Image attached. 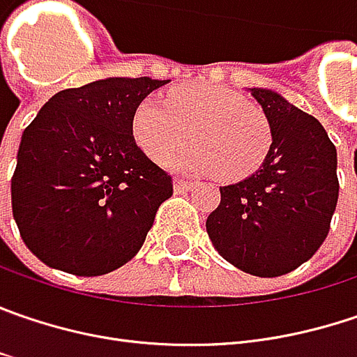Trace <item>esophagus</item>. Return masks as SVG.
<instances>
[{
    "instance_id": "1",
    "label": "esophagus",
    "mask_w": 357,
    "mask_h": 357,
    "mask_svg": "<svg viewBox=\"0 0 357 357\" xmlns=\"http://www.w3.org/2000/svg\"><path fill=\"white\" fill-rule=\"evenodd\" d=\"M196 183L194 181H188V179H176V192H188L192 190Z\"/></svg>"
}]
</instances>
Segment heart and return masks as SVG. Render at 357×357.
<instances>
[{"label":"heart","mask_w":357,"mask_h":357,"mask_svg":"<svg viewBox=\"0 0 357 357\" xmlns=\"http://www.w3.org/2000/svg\"><path fill=\"white\" fill-rule=\"evenodd\" d=\"M194 141L199 143L174 167L202 174L222 172L236 179L261 165L273 143L264 111L232 89L218 84H188L169 93L167 102L147 96L133 113L137 145L153 159L167 161Z\"/></svg>","instance_id":"heart-1"}]
</instances>
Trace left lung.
Listing matches in <instances>:
<instances>
[{
	"label": "left lung",
	"mask_w": 357,
	"mask_h": 357,
	"mask_svg": "<svg viewBox=\"0 0 357 357\" xmlns=\"http://www.w3.org/2000/svg\"><path fill=\"white\" fill-rule=\"evenodd\" d=\"M268 116L273 143L262 165L222 185L206 230L222 259L255 277H281L324 244L335 212L337 151L324 125L287 98L250 89Z\"/></svg>",
	"instance_id": "1"
}]
</instances>
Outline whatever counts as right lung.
<instances>
[{
  "label": "right lung",
  "mask_w": 357,
  "mask_h": 357,
  "mask_svg": "<svg viewBox=\"0 0 357 357\" xmlns=\"http://www.w3.org/2000/svg\"><path fill=\"white\" fill-rule=\"evenodd\" d=\"M167 82L115 76L66 89L26 127L11 210L44 264L96 277L139 252L174 183L135 143L133 113Z\"/></svg>",
  "instance_id": "add662e5"
}]
</instances>
